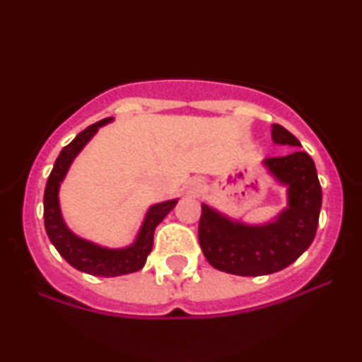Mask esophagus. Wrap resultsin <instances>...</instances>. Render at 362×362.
I'll use <instances>...</instances> for the list:
<instances>
[{
    "instance_id": "34e87169",
    "label": "esophagus",
    "mask_w": 362,
    "mask_h": 362,
    "mask_svg": "<svg viewBox=\"0 0 362 362\" xmlns=\"http://www.w3.org/2000/svg\"><path fill=\"white\" fill-rule=\"evenodd\" d=\"M190 189H192L194 192H201V190H202V184H201V182H199V180H194L192 184H190Z\"/></svg>"
}]
</instances>
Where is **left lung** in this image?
I'll use <instances>...</instances> for the list:
<instances>
[{"label":"left lung","instance_id":"1","mask_svg":"<svg viewBox=\"0 0 362 362\" xmlns=\"http://www.w3.org/2000/svg\"><path fill=\"white\" fill-rule=\"evenodd\" d=\"M272 141L281 146H301L279 124H272ZM262 167L277 184L286 187L288 195V206L271 221L243 223L202 204L199 243L207 262L218 271L252 277L282 271L310 247L317 235L322 187L308 153L294 149L284 156L265 158Z\"/></svg>","mask_w":362,"mask_h":362}]
</instances>
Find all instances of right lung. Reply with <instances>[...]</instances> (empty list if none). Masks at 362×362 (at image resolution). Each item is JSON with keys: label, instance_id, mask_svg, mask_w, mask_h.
<instances>
[{"label": "right lung", "instance_id": "obj_1", "mask_svg": "<svg viewBox=\"0 0 362 362\" xmlns=\"http://www.w3.org/2000/svg\"><path fill=\"white\" fill-rule=\"evenodd\" d=\"M112 120L114 119L109 117L91 124L85 131H81L68 146L61 149L51 175L47 178L44 192V223L51 243L69 265H73L78 271L98 277L124 276V274H131L143 269L153 248V235H155L156 226L163 221L165 216L178 202V199H170V201L158 202V204L149 207L143 223H141L136 240L122 248L102 247V245L81 238L69 230L61 213V184L66 178V173L71 167L74 158L80 155L81 149L97 134L98 129L112 122Z\"/></svg>", "mask_w": 362, "mask_h": 362}]
</instances>
